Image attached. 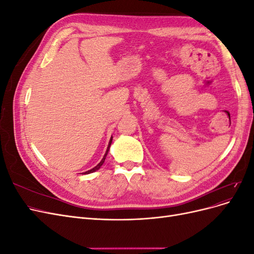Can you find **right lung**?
<instances>
[{
	"label": "right lung",
	"instance_id": "1",
	"mask_svg": "<svg viewBox=\"0 0 254 254\" xmlns=\"http://www.w3.org/2000/svg\"><path fill=\"white\" fill-rule=\"evenodd\" d=\"M111 142H112V137L110 139V141H109V145H108V147H107V150H106V153H105V156H104V158L102 159V161L101 162H99L95 167H93L92 168V170H90V171H87L86 173H83V174H91V173H94V172H96L97 170H99V168H101V166L104 164V162H105V159H106V157H107V153H108V151H109V148H110V145H111Z\"/></svg>",
	"mask_w": 254,
	"mask_h": 254
}]
</instances>
